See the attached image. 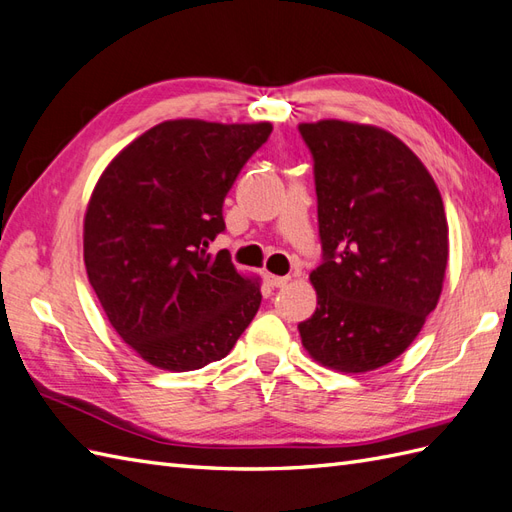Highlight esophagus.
Segmentation results:
<instances>
[{
    "label": "esophagus",
    "instance_id": "obj_1",
    "mask_svg": "<svg viewBox=\"0 0 512 512\" xmlns=\"http://www.w3.org/2000/svg\"><path fill=\"white\" fill-rule=\"evenodd\" d=\"M265 280L269 286H284L291 278L289 276H273V273H265Z\"/></svg>",
    "mask_w": 512,
    "mask_h": 512
}]
</instances>
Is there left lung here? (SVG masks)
Returning <instances> with one entry per match:
<instances>
[{
  "label": "left lung",
  "instance_id": "8db88e82",
  "mask_svg": "<svg viewBox=\"0 0 512 512\" xmlns=\"http://www.w3.org/2000/svg\"><path fill=\"white\" fill-rule=\"evenodd\" d=\"M315 158L323 263L317 308L297 326L319 365L365 373L417 339L443 291L450 228L443 197L406 143L369 123H299Z\"/></svg>",
  "mask_w": 512,
  "mask_h": 512
}]
</instances>
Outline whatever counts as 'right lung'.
Instances as JSON below:
<instances>
[{
    "label": "right lung",
    "mask_w": 512,
    "mask_h": 512,
    "mask_svg": "<svg viewBox=\"0 0 512 512\" xmlns=\"http://www.w3.org/2000/svg\"><path fill=\"white\" fill-rule=\"evenodd\" d=\"M273 126L171 119L108 162L84 213V265L110 326L145 363L193 371L228 356L260 306V278L208 243L223 199Z\"/></svg>",
    "instance_id": "1"
}]
</instances>
